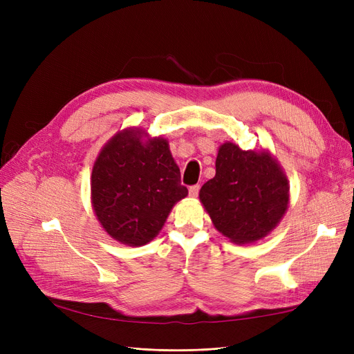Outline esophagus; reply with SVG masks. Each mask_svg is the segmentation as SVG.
<instances>
[{"label": "esophagus", "instance_id": "obj_1", "mask_svg": "<svg viewBox=\"0 0 354 354\" xmlns=\"http://www.w3.org/2000/svg\"><path fill=\"white\" fill-rule=\"evenodd\" d=\"M189 195L192 198H196L199 195V185H195V186H190L189 187Z\"/></svg>", "mask_w": 354, "mask_h": 354}]
</instances>
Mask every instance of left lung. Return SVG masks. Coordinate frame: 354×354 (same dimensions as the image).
<instances>
[{
	"instance_id": "obj_1",
	"label": "left lung",
	"mask_w": 354,
	"mask_h": 354,
	"mask_svg": "<svg viewBox=\"0 0 354 354\" xmlns=\"http://www.w3.org/2000/svg\"><path fill=\"white\" fill-rule=\"evenodd\" d=\"M288 190L285 174L269 153L224 143L216 159V177L201 187L199 198L218 232L232 242L250 243L281 221Z\"/></svg>"
}]
</instances>
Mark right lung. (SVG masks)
<instances>
[{
    "mask_svg": "<svg viewBox=\"0 0 354 354\" xmlns=\"http://www.w3.org/2000/svg\"><path fill=\"white\" fill-rule=\"evenodd\" d=\"M140 134H116L102 149L91 174L95 216L113 239L131 246L152 241L174 203L187 195L167 140L143 143Z\"/></svg>",
    "mask_w": 354,
    "mask_h": 354,
    "instance_id": "1",
    "label": "right lung"
}]
</instances>
